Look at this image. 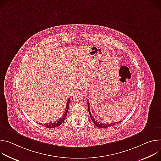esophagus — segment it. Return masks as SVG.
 <instances>
[{
  "label": "esophagus",
  "instance_id": "1",
  "mask_svg": "<svg viewBox=\"0 0 161 161\" xmlns=\"http://www.w3.org/2000/svg\"><path fill=\"white\" fill-rule=\"evenodd\" d=\"M89 90H90V86H89V84H84L81 87V91L83 92L84 93L87 92Z\"/></svg>",
  "mask_w": 161,
  "mask_h": 161
}]
</instances>
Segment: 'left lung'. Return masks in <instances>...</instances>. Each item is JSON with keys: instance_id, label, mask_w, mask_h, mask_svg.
<instances>
[{"instance_id": "8db88e82", "label": "left lung", "mask_w": 161, "mask_h": 161, "mask_svg": "<svg viewBox=\"0 0 161 161\" xmlns=\"http://www.w3.org/2000/svg\"><path fill=\"white\" fill-rule=\"evenodd\" d=\"M87 108H88L89 113H90V118H91L92 120L93 121V123L97 127H99V128H108V127L113 126V125H114L115 124H118V123L121 122L120 121V122H116V123H103L98 122V121H96L95 119L92 115V113H91V111H90V103H89V102H87Z\"/></svg>"}]
</instances>
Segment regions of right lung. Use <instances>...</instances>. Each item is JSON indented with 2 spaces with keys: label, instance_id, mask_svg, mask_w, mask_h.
Instances as JSON below:
<instances>
[{
  "label": "right lung",
  "instance_id": "obj_1",
  "mask_svg": "<svg viewBox=\"0 0 161 161\" xmlns=\"http://www.w3.org/2000/svg\"><path fill=\"white\" fill-rule=\"evenodd\" d=\"M69 100H70V98H68V100L67 101L65 111L64 112L63 116L61 118H60L59 119H58L57 121H56L55 122H53V123H44V124L42 123L41 124L43 126V127H45L47 128H55V127H59V125H61L63 123V121H64V119L66 117V115H67V113H68V109H69Z\"/></svg>",
  "mask_w": 161,
  "mask_h": 161
}]
</instances>
